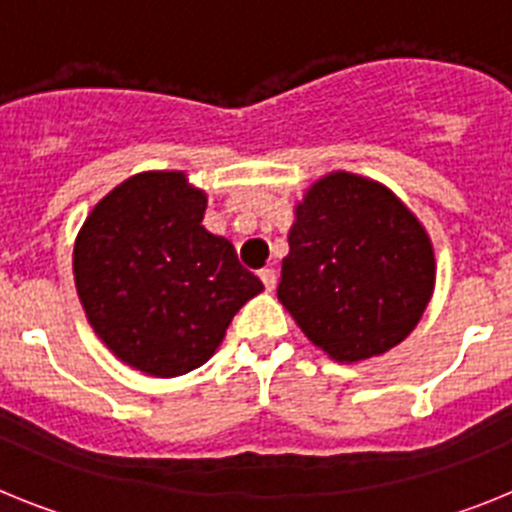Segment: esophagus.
<instances>
[{"label": "esophagus", "mask_w": 512, "mask_h": 512, "mask_svg": "<svg viewBox=\"0 0 512 512\" xmlns=\"http://www.w3.org/2000/svg\"><path fill=\"white\" fill-rule=\"evenodd\" d=\"M261 282H264L266 289H274V284H277V271L271 269V266H266V269L259 271Z\"/></svg>", "instance_id": "esophagus-1"}]
</instances>
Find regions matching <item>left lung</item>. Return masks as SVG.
I'll list each match as a JSON object with an SVG mask.
<instances>
[{
  "label": "left lung",
  "instance_id": "8db88e82",
  "mask_svg": "<svg viewBox=\"0 0 512 512\" xmlns=\"http://www.w3.org/2000/svg\"><path fill=\"white\" fill-rule=\"evenodd\" d=\"M436 284L433 243L384 184L333 171L295 207L277 297L330 359H372L410 336Z\"/></svg>",
  "mask_w": 512,
  "mask_h": 512
}]
</instances>
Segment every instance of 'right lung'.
Wrapping results in <instances>:
<instances>
[{"instance_id":"obj_1","label":"right lung","mask_w":512,"mask_h":512,"mask_svg":"<svg viewBox=\"0 0 512 512\" xmlns=\"http://www.w3.org/2000/svg\"><path fill=\"white\" fill-rule=\"evenodd\" d=\"M207 194L184 171H143L94 205L74 243L89 325L151 377L205 364L230 320L264 289L233 243L205 230Z\"/></svg>"}]
</instances>
